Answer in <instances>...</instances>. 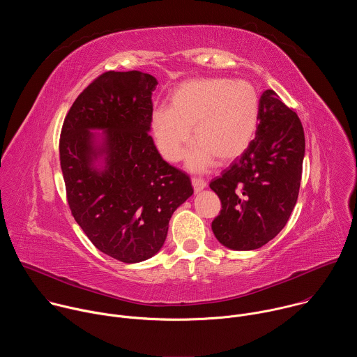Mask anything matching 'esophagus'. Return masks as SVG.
<instances>
[{
	"label": "esophagus",
	"instance_id": "1",
	"mask_svg": "<svg viewBox=\"0 0 357 357\" xmlns=\"http://www.w3.org/2000/svg\"><path fill=\"white\" fill-rule=\"evenodd\" d=\"M192 185H193L195 192H199V190H202V189H205L208 183H206V181H205V179L193 176V178H192Z\"/></svg>",
	"mask_w": 357,
	"mask_h": 357
}]
</instances>
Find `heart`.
<instances>
[{"label":"heart","mask_w":357,"mask_h":357,"mask_svg":"<svg viewBox=\"0 0 357 357\" xmlns=\"http://www.w3.org/2000/svg\"><path fill=\"white\" fill-rule=\"evenodd\" d=\"M260 98L248 80L203 77L181 83L171 94L169 107H157L151 131L160 154L178 162L193 139L189 165L209 167L216 158L230 162L251 144L259 126Z\"/></svg>","instance_id":"heart-1"}]
</instances>
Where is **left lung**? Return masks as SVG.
<instances>
[{"mask_svg":"<svg viewBox=\"0 0 357 357\" xmlns=\"http://www.w3.org/2000/svg\"><path fill=\"white\" fill-rule=\"evenodd\" d=\"M303 155L299 117L274 90H266L256 138L211 182L222 202L212 230L223 245L256 250L284 229L298 199Z\"/></svg>","mask_w":357,"mask_h":357,"instance_id":"obj_1","label":"left lung"}]
</instances>
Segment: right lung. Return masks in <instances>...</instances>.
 <instances>
[{"label":"right lung","instance_id":"add662e5","mask_svg":"<svg viewBox=\"0 0 357 357\" xmlns=\"http://www.w3.org/2000/svg\"><path fill=\"white\" fill-rule=\"evenodd\" d=\"M157 84L138 70L100 75L75 100L59 139L75 220L101 252L128 264L161 250L174 212L193 193L148 134ZM91 129L105 131L101 143ZM100 158L103 169L93 165Z\"/></svg>","mask_w":357,"mask_h":357}]
</instances>
